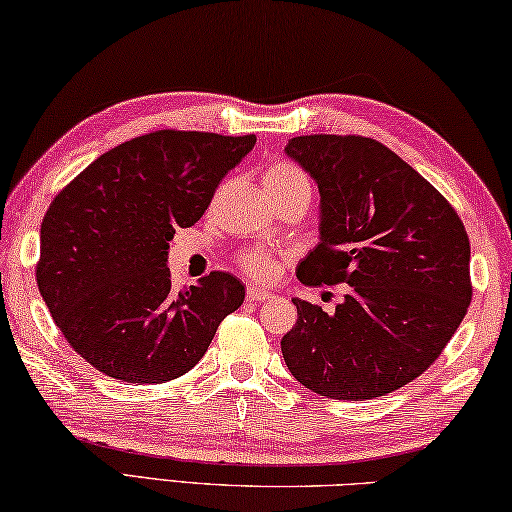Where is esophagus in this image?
I'll use <instances>...</instances> for the list:
<instances>
[{"label":"esophagus","mask_w":512,"mask_h":512,"mask_svg":"<svg viewBox=\"0 0 512 512\" xmlns=\"http://www.w3.org/2000/svg\"><path fill=\"white\" fill-rule=\"evenodd\" d=\"M270 297H272L270 292L263 290V288H254V286L247 288V299L249 301H256V304H261V301H267Z\"/></svg>","instance_id":"esophagus-1"}]
</instances>
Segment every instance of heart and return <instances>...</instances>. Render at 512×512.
Returning <instances> with one entry per match:
<instances>
[{
    "mask_svg": "<svg viewBox=\"0 0 512 512\" xmlns=\"http://www.w3.org/2000/svg\"><path fill=\"white\" fill-rule=\"evenodd\" d=\"M263 183L267 195L272 197L274 204H283V201H304L308 206L313 195V186L299 165L290 161H272L265 167ZM236 263L242 272L256 281H272L279 270V261L265 249H247L240 251Z\"/></svg>",
    "mask_w": 512,
    "mask_h": 512,
    "instance_id": "obj_1",
    "label": "heart"
}]
</instances>
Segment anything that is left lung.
I'll return each mask as SVG.
<instances>
[{
  "label": "left lung",
  "mask_w": 512,
  "mask_h": 512,
  "mask_svg": "<svg viewBox=\"0 0 512 512\" xmlns=\"http://www.w3.org/2000/svg\"><path fill=\"white\" fill-rule=\"evenodd\" d=\"M286 154L317 181L322 238L297 267L304 286L347 283L335 313L292 299L281 351L329 399L404 388L447 347L472 301L469 238L454 206L379 140L297 136Z\"/></svg>",
  "instance_id": "obj_1"
}]
</instances>
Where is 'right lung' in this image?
<instances>
[{"label": "right lung", "mask_w": 512, "mask_h": 512, "mask_svg": "<svg viewBox=\"0 0 512 512\" xmlns=\"http://www.w3.org/2000/svg\"><path fill=\"white\" fill-rule=\"evenodd\" d=\"M256 136L161 129L122 142L58 192L40 226L38 290L63 338L127 383L190 372L245 288L229 272L174 290L167 247Z\"/></svg>", "instance_id": "add662e5"}]
</instances>
